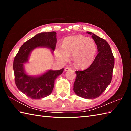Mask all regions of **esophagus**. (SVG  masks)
I'll list each match as a JSON object with an SVG mask.
<instances>
[{"label":"esophagus","mask_w":131,"mask_h":131,"mask_svg":"<svg viewBox=\"0 0 131 131\" xmlns=\"http://www.w3.org/2000/svg\"><path fill=\"white\" fill-rule=\"evenodd\" d=\"M72 70V68H70V67H66L64 69V71L65 72H67V71H68V70Z\"/></svg>","instance_id":"esophagus-1"}]
</instances>
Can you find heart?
Returning a JSON list of instances; mask_svg holds the SVG:
<instances>
[{"label":"heart","instance_id":"b5f03b06","mask_svg":"<svg viewBox=\"0 0 131 131\" xmlns=\"http://www.w3.org/2000/svg\"><path fill=\"white\" fill-rule=\"evenodd\" d=\"M97 49L94 41L81 35H72L63 39L62 46L57 47L56 55L61 62H66L73 56V61L78 67L85 68L94 60Z\"/></svg>","mask_w":131,"mask_h":131}]
</instances>
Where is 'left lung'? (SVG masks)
Here are the masks:
<instances>
[{
	"mask_svg": "<svg viewBox=\"0 0 131 131\" xmlns=\"http://www.w3.org/2000/svg\"><path fill=\"white\" fill-rule=\"evenodd\" d=\"M88 34L97 45L98 53L88 68L76 71L73 90L77 96L86 99L100 96L110 84L114 67V57L109 43L90 31Z\"/></svg>",
	"mask_w": 131,
	"mask_h": 131,
	"instance_id": "left-lung-1",
	"label": "left lung"
}]
</instances>
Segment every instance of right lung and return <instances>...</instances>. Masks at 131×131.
<instances>
[{
    "mask_svg": "<svg viewBox=\"0 0 131 131\" xmlns=\"http://www.w3.org/2000/svg\"><path fill=\"white\" fill-rule=\"evenodd\" d=\"M56 42L55 31L38 33L23 43L15 56L13 63L15 84L18 89L27 97L37 100L52 93L54 81L62 74L64 69L49 70L41 75L30 76L25 72L24 64L28 62L31 51L37 47L49 49L53 53Z\"/></svg>",
    "mask_w": 131,
    "mask_h": 131,
    "instance_id": "1",
    "label": "right lung"
}]
</instances>
